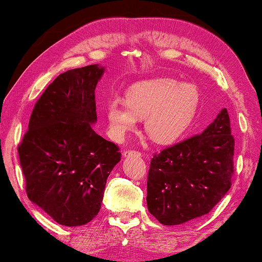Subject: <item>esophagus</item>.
<instances>
[{
	"label": "esophagus",
	"mask_w": 262,
	"mask_h": 262,
	"mask_svg": "<svg viewBox=\"0 0 262 262\" xmlns=\"http://www.w3.org/2000/svg\"><path fill=\"white\" fill-rule=\"evenodd\" d=\"M123 155L126 157V156H130V155H141V152L136 151V150H125V151L123 152Z\"/></svg>",
	"instance_id": "esophagus-1"
}]
</instances>
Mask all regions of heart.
Masks as SVG:
<instances>
[{
  "label": "heart",
  "mask_w": 262,
  "mask_h": 262,
  "mask_svg": "<svg viewBox=\"0 0 262 262\" xmlns=\"http://www.w3.org/2000/svg\"><path fill=\"white\" fill-rule=\"evenodd\" d=\"M199 105L193 84L159 77L137 82L128 88L126 102L113 100L107 105L111 135L123 139L144 118L145 132L159 143L178 139L191 125Z\"/></svg>",
  "instance_id": "1"
}]
</instances>
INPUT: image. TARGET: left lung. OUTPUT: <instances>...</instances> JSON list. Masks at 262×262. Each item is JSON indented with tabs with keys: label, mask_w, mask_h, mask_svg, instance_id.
<instances>
[{
	"label": "left lung",
	"mask_w": 262,
	"mask_h": 262,
	"mask_svg": "<svg viewBox=\"0 0 262 262\" xmlns=\"http://www.w3.org/2000/svg\"><path fill=\"white\" fill-rule=\"evenodd\" d=\"M234 145L223 108L202 134L156 154L146 184L149 212L163 225L209 213L231 186Z\"/></svg>",
	"instance_id": "left-lung-1"
}]
</instances>
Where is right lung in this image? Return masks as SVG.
Wrapping results in <instances>:
<instances>
[{
    "instance_id": "obj_1",
    "label": "right lung",
    "mask_w": 262,
    "mask_h": 262,
    "mask_svg": "<svg viewBox=\"0 0 262 262\" xmlns=\"http://www.w3.org/2000/svg\"><path fill=\"white\" fill-rule=\"evenodd\" d=\"M99 64L60 74L35 103L20 143L28 199L57 223L80 227L101 209L107 178L121 154L93 130Z\"/></svg>"
}]
</instances>
